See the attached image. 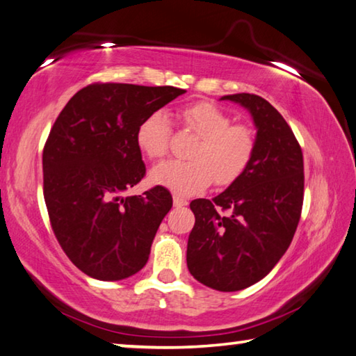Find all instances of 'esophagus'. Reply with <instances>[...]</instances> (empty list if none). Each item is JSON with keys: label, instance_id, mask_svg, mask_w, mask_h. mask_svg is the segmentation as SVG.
<instances>
[{"label": "esophagus", "instance_id": "obj_1", "mask_svg": "<svg viewBox=\"0 0 356 356\" xmlns=\"http://www.w3.org/2000/svg\"><path fill=\"white\" fill-rule=\"evenodd\" d=\"M188 200L186 199H183V197H179V195H173V205L175 207H186L188 205Z\"/></svg>", "mask_w": 356, "mask_h": 356}]
</instances>
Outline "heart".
I'll return each mask as SVG.
<instances>
[{
    "label": "heart",
    "mask_w": 356,
    "mask_h": 356,
    "mask_svg": "<svg viewBox=\"0 0 356 356\" xmlns=\"http://www.w3.org/2000/svg\"><path fill=\"white\" fill-rule=\"evenodd\" d=\"M186 129L199 140L188 151L189 161L165 162L151 170V181L179 195H192L213 181L229 186L246 172L257 149L252 127L233 124L232 118L209 102H195L179 110ZM172 127L168 116L157 110L137 127V145L151 161L168 154Z\"/></svg>",
    "instance_id": "obj_1"
}]
</instances>
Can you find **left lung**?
Wrapping results in <instances>:
<instances>
[{
    "instance_id": "8db88e82",
    "label": "left lung",
    "mask_w": 356,
    "mask_h": 356,
    "mask_svg": "<svg viewBox=\"0 0 356 356\" xmlns=\"http://www.w3.org/2000/svg\"><path fill=\"white\" fill-rule=\"evenodd\" d=\"M220 99L249 110L257 149L222 194L191 202L195 225L186 260L203 285L236 292L264 279L292 243L305 197V165L298 140L270 102L249 92Z\"/></svg>"
}]
</instances>
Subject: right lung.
I'll use <instances>...</instances> for the list:
<instances>
[{
	"label": "right lung",
	"mask_w": 356,
	"mask_h": 356,
	"mask_svg": "<svg viewBox=\"0 0 356 356\" xmlns=\"http://www.w3.org/2000/svg\"><path fill=\"white\" fill-rule=\"evenodd\" d=\"M184 92L175 86L92 83L58 115L42 153L44 199L58 243L85 275L120 281L147 265L173 200L162 186L123 197L147 172L137 127Z\"/></svg>",
	"instance_id": "add662e5"
}]
</instances>
